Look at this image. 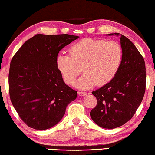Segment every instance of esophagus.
I'll list each match as a JSON object with an SVG mask.
<instances>
[{
    "label": "esophagus",
    "mask_w": 155,
    "mask_h": 155,
    "mask_svg": "<svg viewBox=\"0 0 155 155\" xmlns=\"http://www.w3.org/2000/svg\"><path fill=\"white\" fill-rule=\"evenodd\" d=\"M78 94H79V96H84L87 94V93L84 92V91H79L78 92Z\"/></svg>",
    "instance_id": "esophagus-1"
}]
</instances>
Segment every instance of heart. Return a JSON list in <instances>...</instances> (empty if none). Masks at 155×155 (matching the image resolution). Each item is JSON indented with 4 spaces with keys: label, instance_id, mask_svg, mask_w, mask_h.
I'll return each instance as SVG.
<instances>
[{
    "label": "heart",
    "instance_id": "obj_1",
    "mask_svg": "<svg viewBox=\"0 0 155 155\" xmlns=\"http://www.w3.org/2000/svg\"><path fill=\"white\" fill-rule=\"evenodd\" d=\"M68 51L69 54H58L57 67L69 85L74 84L76 78L84 71L78 82V87L82 89L110 82L118 72L123 58L121 46L113 40L86 38L72 45Z\"/></svg>",
    "mask_w": 155,
    "mask_h": 155
}]
</instances>
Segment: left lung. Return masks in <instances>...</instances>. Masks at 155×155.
<instances>
[{
	"instance_id": "1",
	"label": "left lung",
	"mask_w": 155,
	"mask_h": 155,
	"mask_svg": "<svg viewBox=\"0 0 155 155\" xmlns=\"http://www.w3.org/2000/svg\"><path fill=\"white\" fill-rule=\"evenodd\" d=\"M120 39L123 58L118 72L109 83L92 92L97 104L90 116L97 125L106 129L120 127L129 121L146 91L144 59L129 39L121 35Z\"/></svg>"
}]
</instances>
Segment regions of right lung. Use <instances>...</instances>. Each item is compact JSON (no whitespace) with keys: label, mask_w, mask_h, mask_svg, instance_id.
Wrapping results in <instances>:
<instances>
[{"label":"right lung","mask_w":155,"mask_h":155,"mask_svg":"<svg viewBox=\"0 0 155 155\" xmlns=\"http://www.w3.org/2000/svg\"><path fill=\"white\" fill-rule=\"evenodd\" d=\"M79 38L67 34H38L12 59L9 93L16 112L28 127L49 129L61 120L77 91L64 83L56 59L64 47Z\"/></svg>","instance_id":"add662e5"}]
</instances>
